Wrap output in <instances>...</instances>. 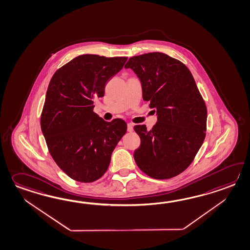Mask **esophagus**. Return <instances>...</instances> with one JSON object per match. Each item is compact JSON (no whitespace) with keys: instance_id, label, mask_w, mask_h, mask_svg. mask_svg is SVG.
Returning a JSON list of instances; mask_svg holds the SVG:
<instances>
[{"instance_id":"obj_1","label":"esophagus","mask_w":250,"mask_h":250,"mask_svg":"<svg viewBox=\"0 0 250 250\" xmlns=\"http://www.w3.org/2000/svg\"><path fill=\"white\" fill-rule=\"evenodd\" d=\"M133 125L132 124H127V131L128 132H133Z\"/></svg>"}]
</instances>
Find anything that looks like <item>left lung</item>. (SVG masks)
I'll list each match as a JSON object with an SVG mask.
<instances>
[{
    "mask_svg": "<svg viewBox=\"0 0 250 250\" xmlns=\"http://www.w3.org/2000/svg\"><path fill=\"white\" fill-rule=\"evenodd\" d=\"M125 68L137 74L144 100L158 116L151 130L133 126L141 139L134 161L150 178H174L188 167L206 138L205 100L188 68L163 53L133 56Z\"/></svg>",
    "mask_w": 250,
    "mask_h": 250,
    "instance_id": "obj_1",
    "label": "left lung"
}]
</instances>
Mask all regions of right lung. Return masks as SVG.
<instances>
[{"instance_id": "obj_1", "label": "right lung", "mask_w": 250, "mask_h": 250, "mask_svg": "<svg viewBox=\"0 0 250 250\" xmlns=\"http://www.w3.org/2000/svg\"><path fill=\"white\" fill-rule=\"evenodd\" d=\"M127 57L83 55L59 68L47 88L40 125L52 158L68 177L82 183L101 178L127 125L105 122L94 111L107 81Z\"/></svg>"}]
</instances>
